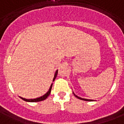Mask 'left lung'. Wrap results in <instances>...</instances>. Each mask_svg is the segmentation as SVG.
Segmentation results:
<instances>
[{"label": "left lung", "instance_id": "left-lung-1", "mask_svg": "<svg viewBox=\"0 0 124 124\" xmlns=\"http://www.w3.org/2000/svg\"><path fill=\"white\" fill-rule=\"evenodd\" d=\"M73 94H74V93H73ZM74 95L75 96V97H77V98H78V99H80V100H85V101H93V100H90V99H86V98H81V97H79V96H77V95H76V94H74Z\"/></svg>", "mask_w": 124, "mask_h": 124}]
</instances>
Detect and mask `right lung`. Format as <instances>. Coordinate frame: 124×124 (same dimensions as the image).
Returning a JSON list of instances; mask_svg holds the SVG:
<instances>
[{"instance_id":"right-lung-1","label":"right lung","mask_w":124,"mask_h":124,"mask_svg":"<svg viewBox=\"0 0 124 124\" xmlns=\"http://www.w3.org/2000/svg\"><path fill=\"white\" fill-rule=\"evenodd\" d=\"M57 73H58V70H57L55 73V75H54V77H53V81H55V79L57 77ZM52 85H53V83L51 84V86H50V88L49 89V91L47 92V93L44 94V95L41 96L40 97H39V98H33V99H26V98H22V97H20V98L22 99L24 101H26V102H39V101H42V100H46V98L48 97L49 94H50V93H51V88H52Z\"/></svg>"}]
</instances>
